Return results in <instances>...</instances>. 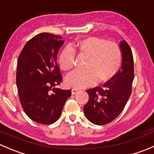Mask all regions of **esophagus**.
<instances>
[{
  "instance_id": "1",
  "label": "esophagus",
  "mask_w": 154,
  "mask_h": 154,
  "mask_svg": "<svg viewBox=\"0 0 154 154\" xmlns=\"http://www.w3.org/2000/svg\"><path fill=\"white\" fill-rule=\"evenodd\" d=\"M79 91H80V90H79L78 88H72V90H71V94H77Z\"/></svg>"
}]
</instances>
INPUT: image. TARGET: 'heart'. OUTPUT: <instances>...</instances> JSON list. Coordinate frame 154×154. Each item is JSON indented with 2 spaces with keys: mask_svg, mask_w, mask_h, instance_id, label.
Here are the masks:
<instances>
[{
  "mask_svg": "<svg viewBox=\"0 0 154 154\" xmlns=\"http://www.w3.org/2000/svg\"><path fill=\"white\" fill-rule=\"evenodd\" d=\"M74 51L86 58L83 65L84 71H74L66 79V85L74 88L92 86L96 82L109 81L117 74L122 63V52L116 43L97 37H88L62 51L59 66L63 71H68L74 67Z\"/></svg>",
  "mask_w": 154,
  "mask_h": 154,
  "instance_id": "b5f03b06",
  "label": "heart"
}]
</instances>
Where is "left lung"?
<instances>
[{"label":"left lung","mask_w":154,"mask_h":154,"mask_svg":"<svg viewBox=\"0 0 154 154\" xmlns=\"http://www.w3.org/2000/svg\"><path fill=\"white\" fill-rule=\"evenodd\" d=\"M119 46L122 54L121 69L101 86L86 90L89 98L83 111L86 119L94 125H106L116 119L131 94L134 79L133 54L125 40L121 42Z\"/></svg>","instance_id":"8db88e82"}]
</instances>
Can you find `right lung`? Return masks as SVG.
Here are the masks:
<instances>
[{
    "label": "right lung",
    "instance_id": "add662e5",
    "mask_svg": "<svg viewBox=\"0 0 154 154\" xmlns=\"http://www.w3.org/2000/svg\"><path fill=\"white\" fill-rule=\"evenodd\" d=\"M63 43L60 35L39 33L26 43L18 57L16 84L19 100L27 116L37 123L57 122L71 94V90L55 88L63 81L57 57Z\"/></svg>",
    "mask_w": 154,
    "mask_h": 154
}]
</instances>
